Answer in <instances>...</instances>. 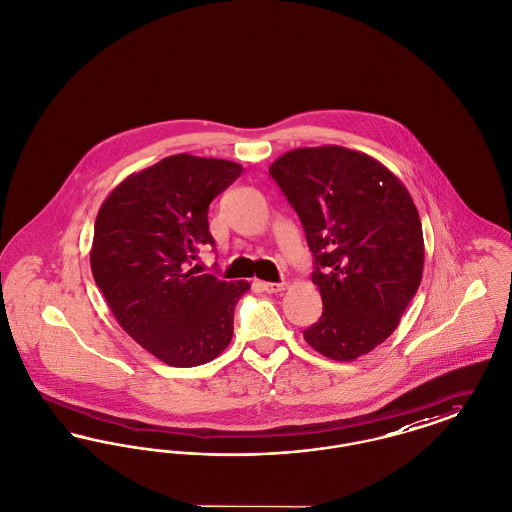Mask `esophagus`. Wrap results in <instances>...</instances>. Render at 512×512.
Masks as SVG:
<instances>
[{
    "label": "esophagus",
    "instance_id": "obj_1",
    "mask_svg": "<svg viewBox=\"0 0 512 512\" xmlns=\"http://www.w3.org/2000/svg\"><path fill=\"white\" fill-rule=\"evenodd\" d=\"M260 287L267 294H275V292H283V290H287V283H260Z\"/></svg>",
    "mask_w": 512,
    "mask_h": 512
}]
</instances>
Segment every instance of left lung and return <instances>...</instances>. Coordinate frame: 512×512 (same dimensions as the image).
Masks as SVG:
<instances>
[{
    "instance_id": "1",
    "label": "left lung",
    "mask_w": 512,
    "mask_h": 512,
    "mask_svg": "<svg viewBox=\"0 0 512 512\" xmlns=\"http://www.w3.org/2000/svg\"><path fill=\"white\" fill-rule=\"evenodd\" d=\"M269 176L315 258L323 313L306 342L336 361L369 354L396 331L423 279V225L409 191L373 156L338 145L289 151Z\"/></svg>"
}]
</instances>
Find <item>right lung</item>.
<instances>
[{"label":"right lung","instance_id":"1","mask_svg":"<svg viewBox=\"0 0 512 512\" xmlns=\"http://www.w3.org/2000/svg\"><path fill=\"white\" fill-rule=\"evenodd\" d=\"M243 166L172 155L118 183L101 204L89 252L91 273L118 325L172 367L220 356L246 281L197 275L202 245L214 246L208 206Z\"/></svg>","mask_w":512,"mask_h":512}]
</instances>
